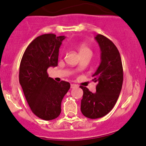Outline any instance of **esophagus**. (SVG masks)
<instances>
[{
	"mask_svg": "<svg viewBox=\"0 0 146 146\" xmlns=\"http://www.w3.org/2000/svg\"><path fill=\"white\" fill-rule=\"evenodd\" d=\"M75 87H77V85L74 84H72L70 85V88H71V89H73V88Z\"/></svg>",
	"mask_w": 146,
	"mask_h": 146,
	"instance_id": "obj_1",
	"label": "esophagus"
}]
</instances>
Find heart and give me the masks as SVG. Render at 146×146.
<instances>
[{"label":"heart","instance_id":"b5f03b06","mask_svg":"<svg viewBox=\"0 0 146 146\" xmlns=\"http://www.w3.org/2000/svg\"><path fill=\"white\" fill-rule=\"evenodd\" d=\"M78 51H79L80 54H92V50L91 48H89V46L87 44H81L78 46Z\"/></svg>","mask_w":146,"mask_h":146}]
</instances>
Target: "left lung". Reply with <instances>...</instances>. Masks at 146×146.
Segmentation results:
<instances>
[{"label": "left lung", "instance_id": "1", "mask_svg": "<svg viewBox=\"0 0 146 146\" xmlns=\"http://www.w3.org/2000/svg\"><path fill=\"white\" fill-rule=\"evenodd\" d=\"M95 39L101 51V62L92 76V81L98 83L96 92L80 86L84 92L81 113L89 119L101 118L112 110L120 94L124 77L121 59L115 44L100 34Z\"/></svg>", "mask_w": 146, "mask_h": 146}]
</instances>
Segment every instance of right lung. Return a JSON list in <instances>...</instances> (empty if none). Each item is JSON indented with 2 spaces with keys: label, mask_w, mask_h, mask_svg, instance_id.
Wrapping results in <instances>:
<instances>
[{
  "label": "right lung",
  "mask_w": 146,
  "mask_h": 146,
  "mask_svg": "<svg viewBox=\"0 0 146 146\" xmlns=\"http://www.w3.org/2000/svg\"><path fill=\"white\" fill-rule=\"evenodd\" d=\"M65 36L44 34L25 49L19 66V80L32 112L46 121L57 118L61 102L70 87L69 82L57 83L48 77L47 69L58 63L59 48Z\"/></svg>",
  "instance_id": "add662e5"
}]
</instances>
